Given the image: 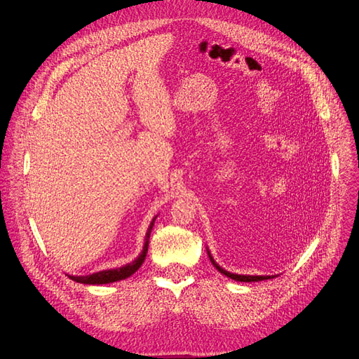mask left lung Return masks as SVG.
<instances>
[{"instance_id": "obj_1", "label": "left lung", "mask_w": 359, "mask_h": 359, "mask_svg": "<svg viewBox=\"0 0 359 359\" xmlns=\"http://www.w3.org/2000/svg\"><path fill=\"white\" fill-rule=\"evenodd\" d=\"M206 250H208V256H210V259H211V263L218 269V272H221L222 275L229 276V278H231V279H234V280H238V282H257V280H265V279H272V278H275V275H238V273H231V272H229V271L222 269V268L218 265V263L214 260V257L211 256L210 249H206Z\"/></svg>"}]
</instances>
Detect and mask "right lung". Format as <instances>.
<instances>
[{"label": "right lung", "instance_id": "add662e5", "mask_svg": "<svg viewBox=\"0 0 359 359\" xmlns=\"http://www.w3.org/2000/svg\"><path fill=\"white\" fill-rule=\"evenodd\" d=\"M156 218L157 217H154L153 221H151V224H149V227H148L147 234H145L142 252L140 253V256L135 260H132L130 263H126V265H123L121 268H116V269H106V271H100V272H96V273L86 275V276H74V275H68V276L72 280H75V282H80V284L102 285V284H111V282L122 280V279L129 278L130 275H134L141 268V265H142L144 260H145V256H147V252H148L149 234H151V230H153V227H154Z\"/></svg>", "mask_w": 359, "mask_h": 359}]
</instances>
